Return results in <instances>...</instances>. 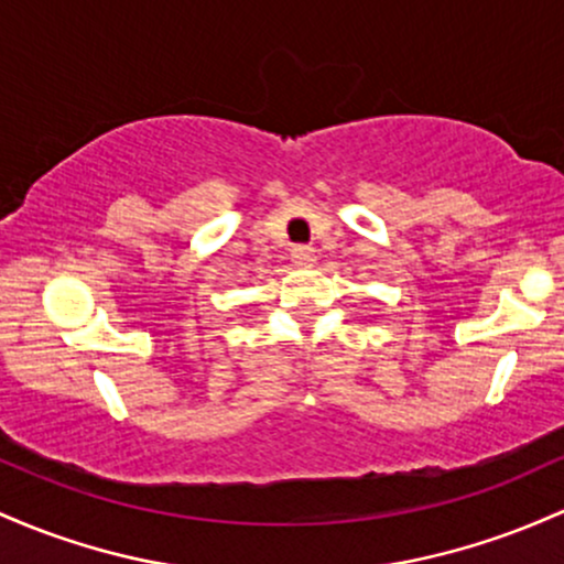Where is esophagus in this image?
I'll use <instances>...</instances> for the list:
<instances>
[{"label":"esophagus","mask_w":564,"mask_h":564,"mask_svg":"<svg viewBox=\"0 0 564 564\" xmlns=\"http://www.w3.org/2000/svg\"><path fill=\"white\" fill-rule=\"evenodd\" d=\"M292 262L300 264V268H311V264L315 262V251L311 249V246H294Z\"/></svg>","instance_id":"esophagus-1"}]
</instances>
